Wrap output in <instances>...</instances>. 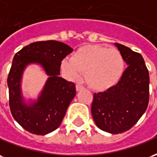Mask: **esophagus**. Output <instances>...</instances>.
I'll return each mask as SVG.
<instances>
[{"label": "esophagus", "mask_w": 157, "mask_h": 157, "mask_svg": "<svg viewBox=\"0 0 157 157\" xmlns=\"http://www.w3.org/2000/svg\"><path fill=\"white\" fill-rule=\"evenodd\" d=\"M84 89V87L83 86V85H81V84H77L76 85V90L77 91H80V90H82Z\"/></svg>", "instance_id": "obj_1"}]
</instances>
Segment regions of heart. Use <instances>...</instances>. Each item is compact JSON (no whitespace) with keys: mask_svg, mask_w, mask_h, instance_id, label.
<instances>
[{"mask_svg":"<svg viewBox=\"0 0 157 157\" xmlns=\"http://www.w3.org/2000/svg\"><path fill=\"white\" fill-rule=\"evenodd\" d=\"M124 62L121 52L100 45L84 46L62 63V69L72 80L78 79L82 73L87 83L94 90L110 88L122 76Z\"/></svg>","mask_w":157,"mask_h":157,"instance_id":"heart-1","label":"heart"}]
</instances>
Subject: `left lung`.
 <instances>
[{"mask_svg":"<svg viewBox=\"0 0 157 157\" xmlns=\"http://www.w3.org/2000/svg\"><path fill=\"white\" fill-rule=\"evenodd\" d=\"M115 45L128 67L117 84L94 93L91 113L100 130L119 134L133 127L146 110L150 78L141 55L120 43Z\"/></svg>","mask_w":157,"mask_h":157,"instance_id":"1","label":"left lung"}]
</instances>
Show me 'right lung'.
I'll return each mask as SVG.
<instances>
[{
	"label": "right lung",
	"instance_id": "1",
	"mask_svg": "<svg viewBox=\"0 0 157 157\" xmlns=\"http://www.w3.org/2000/svg\"><path fill=\"white\" fill-rule=\"evenodd\" d=\"M73 52L63 42H35L16 53L7 78L11 115L23 129L35 135H46L61 124L67 109L76 95L75 84L59 77L62 60ZM31 63L42 66L49 78L36 101L26 103L20 83L25 68Z\"/></svg>",
	"mask_w": 157,
	"mask_h": 157
}]
</instances>
